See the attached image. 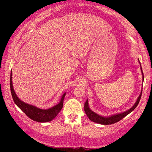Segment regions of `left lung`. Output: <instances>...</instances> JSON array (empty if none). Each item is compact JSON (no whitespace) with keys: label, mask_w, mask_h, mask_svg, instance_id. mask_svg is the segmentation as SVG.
Wrapping results in <instances>:
<instances>
[{"label":"left lung","mask_w":152,"mask_h":152,"mask_svg":"<svg viewBox=\"0 0 152 152\" xmlns=\"http://www.w3.org/2000/svg\"><path fill=\"white\" fill-rule=\"evenodd\" d=\"M139 64H140L141 71H142V81H144V74H143L142 66H141V64H140V61H139ZM142 93V90L141 91V93H140V94H139V97L137 98V101H136L135 104H134L129 109L126 110V111H124V112L112 114V115H111V116H102V115H99L98 114H96V113L94 112V111H92V110L90 109L89 105H88V99H86V102H85V104H84V111H85V112H86V114L87 115V116H88V118H89L91 121L95 122V123H97V124H103V125L113 124H115V123H116V122L119 121L120 120H121L122 118H124L125 116H127L129 114H130L132 111H133L134 110L136 109V107H137L138 104H139V101H140V99H141Z\"/></svg>","instance_id":"1"}]
</instances>
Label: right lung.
I'll return each mask as SVG.
<instances>
[{
	"label": "right lung",
	"instance_id": "1",
	"mask_svg": "<svg viewBox=\"0 0 152 152\" xmlns=\"http://www.w3.org/2000/svg\"><path fill=\"white\" fill-rule=\"evenodd\" d=\"M12 74H12L11 71L10 78V91H11L12 97H13V101H14L16 106L27 115L28 117H29L31 119L34 120L35 121L40 122V123H44V122H48L52 121L58 114L61 110L62 109L63 103H64V98H65L66 92L63 94L60 102L56 105L46 109H41V108H38L36 106L31 105V104H28V103L23 102L22 100H20L18 98V96L15 94L14 88H13V81H12Z\"/></svg>",
	"mask_w": 152,
	"mask_h": 152
}]
</instances>
